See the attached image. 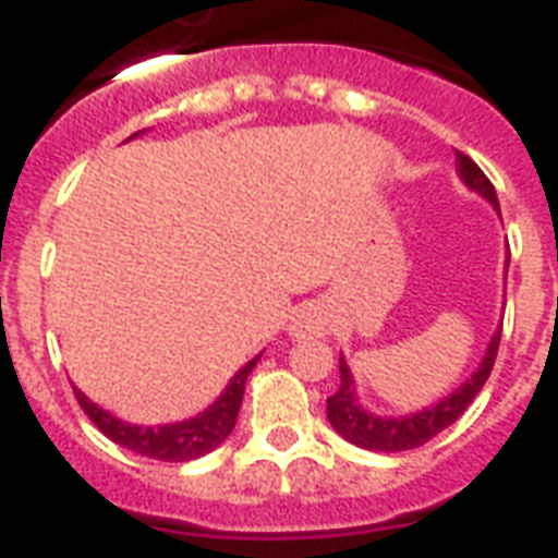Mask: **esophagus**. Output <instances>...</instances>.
<instances>
[{"instance_id": "esophagus-1", "label": "esophagus", "mask_w": 558, "mask_h": 558, "mask_svg": "<svg viewBox=\"0 0 558 558\" xmlns=\"http://www.w3.org/2000/svg\"><path fill=\"white\" fill-rule=\"evenodd\" d=\"M327 332V324H324L322 313L306 306V310H298L289 322V336L292 339H315V336H324Z\"/></svg>"}]
</instances>
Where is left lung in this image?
Wrapping results in <instances>:
<instances>
[{
	"label": "left lung",
	"instance_id": "left-lung-1",
	"mask_svg": "<svg viewBox=\"0 0 558 558\" xmlns=\"http://www.w3.org/2000/svg\"><path fill=\"white\" fill-rule=\"evenodd\" d=\"M454 165H458V177L463 179V185L469 191L481 193L489 205H493L498 214H501V205H498V193H495L493 182L484 177V170L477 168L475 161L469 159L466 153L454 150ZM510 266V260H507ZM498 344H501V330L493 332V339L486 344V353L481 359V365L477 371L469 376L460 388H454L449 397H442L440 402H434V405L423 408V411H416V414H405V416H379L371 414L356 397V381H353V373H350L348 362L344 356L339 359V371H341V385L339 390L327 399V420L336 432L350 440L353 446H362V449L371 451H408L416 449V446H423L432 437L442 432V428H449L454 420H458L469 405H472V399L481 393L484 388V381L489 379V373H493L495 356H498Z\"/></svg>",
	"mask_w": 558,
	"mask_h": 558
}]
</instances>
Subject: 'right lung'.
<instances>
[{
  "label": "right lung",
  "instance_id": "1",
  "mask_svg": "<svg viewBox=\"0 0 558 558\" xmlns=\"http://www.w3.org/2000/svg\"><path fill=\"white\" fill-rule=\"evenodd\" d=\"M130 138H133V135H130ZM257 359L260 356H254L248 365H243L234 376H231L228 388L219 393L217 402H210L205 411H199V414L191 416V420H182V423L133 425L95 405V402L77 388H74V397H77L83 411L89 414L92 423L98 425L100 432L107 434L112 442L135 451V454H144V458L182 463V460H193L202 458V454H208V451L217 449L219 442L231 434V428H234L236 423V414H240V405H243L245 379H248L252 367L257 365Z\"/></svg>",
  "mask_w": 558,
  "mask_h": 558
}]
</instances>
